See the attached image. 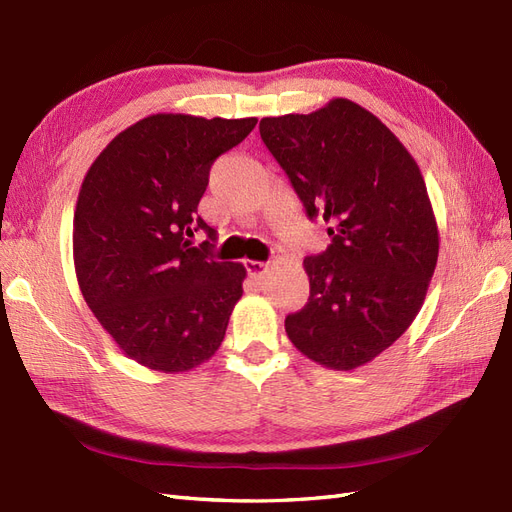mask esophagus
<instances>
[{"instance_id":"esophagus-1","label":"esophagus","mask_w":512,"mask_h":512,"mask_svg":"<svg viewBox=\"0 0 512 512\" xmlns=\"http://www.w3.org/2000/svg\"><path fill=\"white\" fill-rule=\"evenodd\" d=\"M245 269H247V273H250V277H254V280H260V277L267 273L269 262H262V260H245Z\"/></svg>"}]
</instances>
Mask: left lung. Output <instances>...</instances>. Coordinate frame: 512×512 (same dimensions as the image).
Returning <instances> with one entry per match:
<instances>
[{
  "label": "left lung",
  "instance_id": "1",
  "mask_svg": "<svg viewBox=\"0 0 512 512\" xmlns=\"http://www.w3.org/2000/svg\"><path fill=\"white\" fill-rule=\"evenodd\" d=\"M260 136L331 237L327 252L303 260L309 299L286 318L288 339L314 363L352 371L406 333L436 271L440 235L421 168L346 98L260 119Z\"/></svg>",
  "mask_w": 512,
  "mask_h": 512
}]
</instances>
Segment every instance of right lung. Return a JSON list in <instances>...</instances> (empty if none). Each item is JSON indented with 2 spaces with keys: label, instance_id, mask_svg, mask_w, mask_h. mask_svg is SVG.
Masks as SVG:
<instances>
[{
  "label": "right lung",
  "instance_id": "add662e5",
  "mask_svg": "<svg viewBox=\"0 0 512 512\" xmlns=\"http://www.w3.org/2000/svg\"><path fill=\"white\" fill-rule=\"evenodd\" d=\"M256 117L158 113L132 123L89 166L72 252L83 299L128 359L164 374L209 361L243 294L245 267L192 247L215 158Z\"/></svg>",
  "mask_w": 512,
  "mask_h": 512
}]
</instances>
